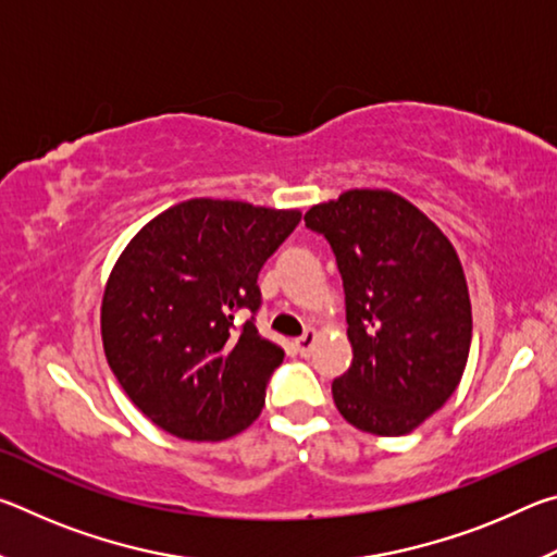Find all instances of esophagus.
Listing matches in <instances>:
<instances>
[{
  "label": "esophagus",
  "mask_w": 557,
  "mask_h": 557,
  "mask_svg": "<svg viewBox=\"0 0 557 557\" xmlns=\"http://www.w3.org/2000/svg\"><path fill=\"white\" fill-rule=\"evenodd\" d=\"M317 338H319V334L314 332V329H307L305 334H301L297 342H295V346H297V351L301 354V356H309L312 354V348H314V344H317Z\"/></svg>",
  "instance_id": "34e87169"
}]
</instances>
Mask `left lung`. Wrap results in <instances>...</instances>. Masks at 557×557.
<instances>
[{
    "instance_id": "left-lung-1",
    "label": "left lung",
    "mask_w": 557,
    "mask_h": 557,
    "mask_svg": "<svg viewBox=\"0 0 557 557\" xmlns=\"http://www.w3.org/2000/svg\"><path fill=\"white\" fill-rule=\"evenodd\" d=\"M344 280L354 361L332 385L346 422L381 437L418 430L457 391L471 301L455 245L418 206L351 188L305 213Z\"/></svg>"
}]
</instances>
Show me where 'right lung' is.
I'll return each instance as SVG.
<instances>
[{
  "label": "right lung",
  "mask_w": 557,
  "mask_h": 557,
  "mask_svg": "<svg viewBox=\"0 0 557 557\" xmlns=\"http://www.w3.org/2000/svg\"><path fill=\"white\" fill-rule=\"evenodd\" d=\"M299 219L297 209L188 199L122 250L102 295V348L157 428L219 442L258 420L285 351L235 314L258 312V272Z\"/></svg>",
  "instance_id": "obj_1"
}]
</instances>
